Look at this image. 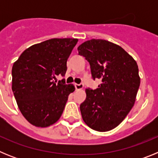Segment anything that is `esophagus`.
<instances>
[{"instance_id": "obj_1", "label": "esophagus", "mask_w": 158, "mask_h": 158, "mask_svg": "<svg viewBox=\"0 0 158 158\" xmlns=\"http://www.w3.org/2000/svg\"><path fill=\"white\" fill-rule=\"evenodd\" d=\"M74 86L76 89H83L84 85L83 84H74Z\"/></svg>"}]
</instances>
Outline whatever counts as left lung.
<instances>
[{
	"mask_svg": "<svg viewBox=\"0 0 158 158\" xmlns=\"http://www.w3.org/2000/svg\"><path fill=\"white\" fill-rule=\"evenodd\" d=\"M77 51L89 62L93 80L102 81L96 89H86V99L80 105L82 118L95 131H111L135 104L140 85L137 62L122 47L104 40L85 42Z\"/></svg>",
	"mask_w": 158,
	"mask_h": 158,
	"instance_id": "obj_1",
	"label": "left lung"
}]
</instances>
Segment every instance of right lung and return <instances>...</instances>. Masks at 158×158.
Returning <instances> with one entry per match:
<instances>
[{"label":"right lung","instance_id":"1","mask_svg":"<svg viewBox=\"0 0 158 158\" xmlns=\"http://www.w3.org/2000/svg\"><path fill=\"white\" fill-rule=\"evenodd\" d=\"M77 39H51L26 49L12 65V89L19 111L31 124L51 126L59 119L68 96L75 90L65 79L67 59Z\"/></svg>","mask_w":158,"mask_h":158}]
</instances>
